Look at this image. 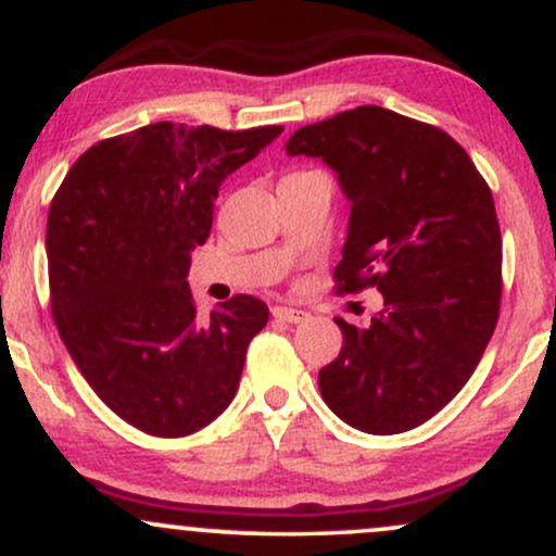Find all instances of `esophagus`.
Masks as SVG:
<instances>
[{
	"instance_id": "obj_1",
	"label": "esophagus",
	"mask_w": 556,
	"mask_h": 556,
	"mask_svg": "<svg viewBox=\"0 0 556 556\" xmlns=\"http://www.w3.org/2000/svg\"><path fill=\"white\" fill-rule=\"evenodd\" d=\"M271 316L277 318V321H285V324H300L305 321V311H298V308H287V305H274L271 308Z\"/></svg>"
}]
</instances>
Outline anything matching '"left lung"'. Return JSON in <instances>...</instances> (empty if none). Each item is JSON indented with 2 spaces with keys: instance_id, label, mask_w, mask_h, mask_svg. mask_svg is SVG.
Segmentation results:
<instances>
[{
  "instance_id": "left-lung-1",
  "label": "left lung",
  "mask_w": 556,
  "mask_h": 556,
  "mask_svg": "<svg viewBox=\"0 0 556 556\" xmlns=\"http://www.w3.org/2000/svg\"><path fill=\"white\" fill-rule=\"evenodd\" d=\"M287 156L321 159L350 203L334 277L376 287L366 329L337 318L342 350L318 371L321 397L366 433L426 424L476 371L502 298V235L476 164L439 127L358 106L292 132Z\"/></svg>"
}]
</instances>
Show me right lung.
Instances as JSON below:
<instances>
[{"mask_svg":"<svg viewBox=\"0 0 556 556\" xmlns=\"http://www.w3.org/2000/svg\"><path fill=\"white\" fill-rule=\"evenodd\" d=\"M282 127L154 123L91 146L47 222L52 314L101 402L151 437H188L227 410L264 300L195 314L190 253L212 232L219 185Z\"/></svg>","mask_w":556,"mask_h":556,"instance_id":"right-lung-1","label":"right lung"}]
</instances>
